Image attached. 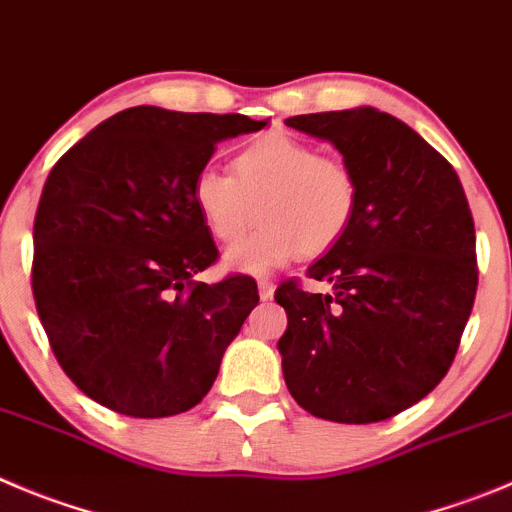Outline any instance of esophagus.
Returning <instances> with one entry per match:
<instances>
[{"instance_id": "esophagus-1", "label": "esophagus", "mask_w": 512, "mask_h": 512, "mask_svg": "<svg viewBox=\"0 0 512 512\" xmlns=\"http://www.w3.org/2000/svg\"><path fill=\"white\" fill-rule=\"evenodd\" d=\"M257 290H260L262 300H272V295H275V283H272V280H260V283H257Z\"/></svg>"}]
</instances>
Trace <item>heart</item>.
I'll use <instances>...</instances> for the list:
<instances>
[{
    "instance_id": "1",
    "label": "heart",
    "mask_w": 512,
    "mask_h": 512,
    "mask_svg": "<svg viewBox=\"0 0 512 512\" xmlns=\"http://www.w3.org/2000/svg\"><path fill=\"white\" fill-rule=\"evenodd\" d=\"M191 197L214 240L224 245L242 240L257 219H265L250 240L227 252L224 265L267 275L298 252L321 255L341 240L356 214L358 181L343 159L275 131L234 156V176L204 169Z\"/></svg>"
}]
</instances>
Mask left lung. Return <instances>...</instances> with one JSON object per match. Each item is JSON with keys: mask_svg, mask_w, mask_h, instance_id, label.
Listing matches in <instances>:
<instances>
[{"mask_svg": "<svg viewBox=\"0 0 512 512\" xmlns=\"http://www.w3.org/2000/svg\"><path fill=\"white\" fill-rule=\"evenodd\" d=\"M285 126L331 141L358 181L341 240L308 267L331 295L295 280L283 376L305 412L371 424L404 412L450 371L477 290L475 222L452 164L414 128L376 108L308 113Z\"/></svg>", "mask_w": 512, "mask_h": 512, "instance_id": "obj_1", "label": "left lung"}]
</instances>
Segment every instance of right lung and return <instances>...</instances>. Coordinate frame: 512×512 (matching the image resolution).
Segmentation results:
<instances>
[{"label":"right lung","mask_w":512,"mask_h":512,"mask_svg":"<svg viewBox=\"0 0 512 512\" xmlns=\"http://www.w3.org/2000/svg\"><path fill=\"white\" fill-rule=\"evenodd\" d=\"M265 126L136 105L52 166L32 232V293L57 364L85 396L159 419L212 389L260 295L247 275L194 280L219 252L191 186L219 141Z\"/></svg>","instance_id":"right-lung-1"}]
</instances>
